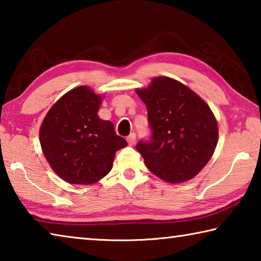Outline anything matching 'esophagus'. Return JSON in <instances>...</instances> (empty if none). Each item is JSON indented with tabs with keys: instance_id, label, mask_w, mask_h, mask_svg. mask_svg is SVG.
Instances as JSON below:
<instances>
[{
	"instance_id": "esophagus-1",
	"label": "esophagus",
	"mask_w": 261,
	"mask_h": 261,
	"mask_svg": "<svg viewBox=\"0 0 261 261\" xmlns=\"http://www.w3.org/2000/svg\"><path fill=\"white\" fill-rule=\"evenodd\" d=\"M126 140H127V144L130 145V146H132V145L135 144L136 141V134H131L126 137Z\"/></svg>"
}]
</instances>
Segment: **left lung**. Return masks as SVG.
Returning a JSON list of instances; mask_svg holds the SVG:
<instances>
[{
    "label": "left lung",
    "mask_w": 261,
    "mask_h": 261,
    "mask_svg": "<svg viewBox=\"0 0 261 261\" xmlns=\"http://www.w3.org/2000/svg\"><path fill=\"white\" fill-rule=\"evenodd\" d=\"M146 105L149 140L137 151L149 171L168 183L193 178L211 160L218 144V122L210 106L184 84L155 77L136 90Z\"/></svg>",
    "instance_id": "8db88e82"
}]
</instances>
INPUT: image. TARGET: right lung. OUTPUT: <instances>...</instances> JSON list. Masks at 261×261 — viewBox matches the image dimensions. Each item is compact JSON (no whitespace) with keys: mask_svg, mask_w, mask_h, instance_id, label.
Segmentation results:
<instances>
[{"mask_svg":"<svg viewBox=\"0 0 261 261\" xmlns=\"http://www.w3.org/2000/svg\"><path fill=\"white\" fill-rule=\"evenodd\" d=\"M102 96L78 86L56 101L43 118L39 139L46 160L70 184H93L113 168L115 153L125 147L113 123L98 116Z\"/></svg>","mask_w":261,"mask_h":261,"instance_id":"obj_1","label":"right lung"}]
</instances>
